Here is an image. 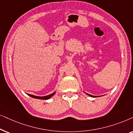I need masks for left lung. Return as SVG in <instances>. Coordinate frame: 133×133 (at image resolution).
Masks as SVG:
<instances>
[{
  "mask_svg": "<svg viewBox=\"0 0 133 133\" xmlns=\"http://www.w3.org/2000/svg\"><path fill=\"white\" fill-rule=\"evenodd\" d=\"M87 94H88V96H91V97H96V96H92V95H91V94H87Z\"/></svg>",
  "mask_w": 133,
  "mask_h": 133,
  "instance_id": "8db88e82",
  "label": "left lung"
}]
</instances>
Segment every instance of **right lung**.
I'll list each match as a JSON object with an SVG mask.
<instances>
[{"label":"right lung","mask_w":133,"mask_h":133,"mask_svg":"<svg viewBox=\"0 0 133 133\" xmlns=\"http://www.w3.org/2000/svg\"><path fill=\"white\" fill-rule=\"evenodd\" d=\"M54 94H55V92H53V93L50 94V95H48V96H43V97L36 96L32 95V94H28V95L30 96V97H31L35 98V99H42V100H47V99H50V98L52 96L54 95Z\"/></svg>","instance_id":"right-lung-1"}]
</instances>
